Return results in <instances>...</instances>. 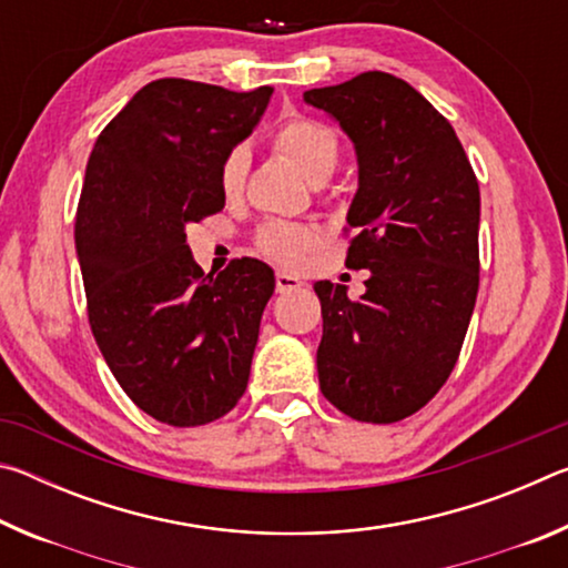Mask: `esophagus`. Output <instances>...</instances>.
<instances>
[{
    "instance_id": "34e87169",
    "label": "esophagus",
    "mask_w": 568,
    "mask_h": 568,
    "mask_svg": "<svg viewBox=\"0 0 568 568\" xmlns=\"http://www.w3.org/2000/svg\"><path fill=\"white\" fill-rule=\"evenodd\" d=\"M303 285V281L297 275H291V273H285V271H277V275H275V287H277V293H291V291H297V287Z\"/></svg>"
}]
</instances>
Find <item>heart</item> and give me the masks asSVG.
Instances as JSON below:
<instances>
[{"label":"heart","instance_id":"heart-1","mask_svg":"<svg viewBox=\"0 0 568 568\" xmlns=\"http://www.w3.org/2000/svg\"><path fill=\"white\" fill-rule=\"evenodd\" d=\"M277 155L303 172L313 185H323L341 162V140L331 128L311 118H291L273 132L271 140ZM250 155L245 148L230 150L220 165V190L227 200L237 197L245 187ZM315 245V233L303 225L267 223L257 233V247L273 261L295 265Z\"/></svg>","mask_w":568,"mask_h":568}]
</instances>
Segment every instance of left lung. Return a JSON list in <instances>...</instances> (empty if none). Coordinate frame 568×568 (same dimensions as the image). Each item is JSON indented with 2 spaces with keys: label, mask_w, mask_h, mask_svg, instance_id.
<instances>
[{
  "label": "left lung",
  "mask_w": 568,
  "mask_h": 568,
  "mask_svg": "<svg viewBox=\"0 0 568 568\" xmlns=\"http://www.w3.org/2000/svg\"><path fill=\"white\" fill-rule=\"evenodd\" d=\"M303 100L348 134L358 190L345 265L365 293L318 281L323 396L345 416L396 423L448 381L478 293V182L450 122L408 82L363 72Z\"/></svg>",
  "instance_id": "left-lung-1"
}]
</instances>
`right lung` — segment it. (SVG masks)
<instances>
[{"label": "right lung", "mask_w": 568, "mask_h": 568, "mask_svg": "<svg viewBox=\"0 0 568 568\" xmlns=\"http://www.w3.org/2000/svg\"><path fill=\"white\" fill-rule=\"evenodd\" d=\"M273 88L155 80L94 142L74 223L92 335L132 403L178 428L243 396L275 275L255 257L203 273L185 227L225 207L220 165Z\"/></svg>", "instance_id": "add662e5"}]
</instances>
